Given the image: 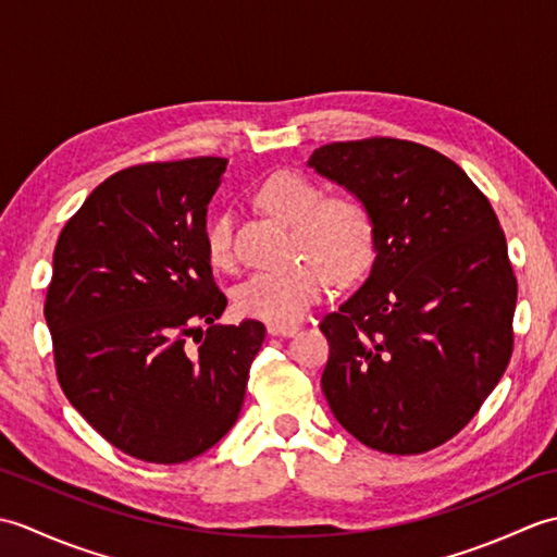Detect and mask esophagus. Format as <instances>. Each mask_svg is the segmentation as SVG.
<instances>
[{
	"mask_svg": "<svg viewBox=\"0 0 557 557\" xmlns=\"http://www.w3.org/2000/svg\"><path fill=\"white\" fill-rule=\"evenodd\" d=\"M268 333L272 337H294L299 333L297 325H268Z\"/></svg>",
	"mask_w": 557,
	"mask_h": 557,
	"instance_id": "1",
	"label": "esophagus"
}]
</instances>
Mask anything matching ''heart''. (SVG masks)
I'll use <instances>...</instances> for the list:
<instances>
[{
    "mask_svg": "<svg viewBox=\"0 0 557 557\" xmlns=\"http://www.w3.org/2000/svg\"><path fill=\"white\" fill-rule=\"evenodd\" d=\"M256 200L270 215L294 227L289 268L263 270L242 282L234 294L236 311L270 325H292L321 301L327 282H351L373 256V220L361 200L327 196L309 176L275 172L258 186ZM206 251L215 268L234 263L232 215L220 212L206 227Z\"/></svg>",
    "mask_w": 557,
    "mask_h": 557,
    "instance_id": "b5f03b06",
    "label": "heart"
}]
</instances>
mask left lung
Wrapping results in <instances>:
<instances>
[{"label":"left lung","instance_id":"left-lung-1","mask_svg":"<svg viewBox=\"0 0 557 557\" xmlns=\"http://www.w3.org/2000/svg\"><path fill=\"white\" fill-rule=\"evenodd\" d=\"M309 168L366 206L375 251L359 292L321 323L323 395L363 445L429 453L474 419L512 357L500 222L459 164L411 140L321 146Z\"/></svg>","mask_w":557,"mask_h":557}]
</instances>
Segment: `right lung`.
Instances as JSON below:
<instances>
[{"mask_svg":"<svg viewBox=\"0 0 557 557\" xmlns=\"http://www.w3.org/2000/svg\"><path fill=\"white\" fill-rule=\"evenodd\" d=\"M224 170L191 158L116 172L54 246L45 321L59 385L104 441L156 465L203 455L232 429L265 339L258 321L215 323L227 297L206 215Z\"/></svg>","mask_w":557,"mask_h":557,"instance_id":"right-lung-1","label":"right lung"}]
</instances>
